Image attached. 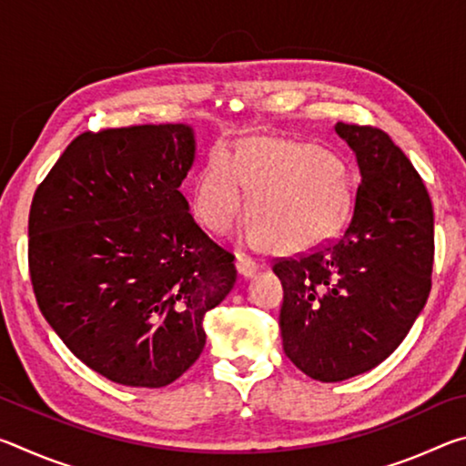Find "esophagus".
<instances>
[{
	"label": "esophagus",
	"mask_w": 466,
	"mask_h": 466,
	"mask_svg": "<svg viewBox=\"0 0 466 466\" xmlns=\"http://www.w3.org/2000/svg\"><path fill=\"white\" fill-rule=\"evenodd\" d=\"M236 269H238L240 278H252L258 271V263L247 255H238V258H236Z\"/></svg>",
	"instance_id": "obj_1"
}]
</instances>
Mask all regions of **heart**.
Instances as JSON below:
<instances>
[{
	"mask_svg": "<svg viewBox=\"0 0 466 466\" xmlns=\"http://www.w3.org/2000/svg\"><path fill=\"white\" fill-rule=\"evenodd\" d=\"M248 188L255 234L281 250L325 238L347 209L345 187L317 149L258 139L236 160L222 149L211 154L193 188L195 216L214 232L230 230L247 209Z\"/></svg>",
	"mask_w": 466,
	"mask_h": 466,
	"instance_id": "1",
	"label": "heart"
}]
</instances>
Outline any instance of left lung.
Here are the masks:
<instances>
[{
	"label": "left lung",
	"mask_w": 466,
	"mask_h": 466,
	"mask_svg": "<svg viewBox=\"0 0 466 466\" xmlns=\"http://www.w3.org/2000/svg\"><path fill=\"white\" fill-rule=\"evenodd\" d=\"M361 180L341 236L275 258L283 351L306 376L341 382L397 350L431 289L433 209L420 172L389 133L337 123Z\"/></svg>",
	"instance_id": "left-lung-1"
}]
</instances>
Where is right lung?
<instances>
[{"label": "right lung", "instance_id": "obj_1", "mask_svg": "<svg viewBox=\"0 0 466 466\" xmlns=\"http://www.w3.org/2000/svg\"><path fill=\"white\" fill-rule=\"evenodd\" d=\"M195 157L187 125L84 131L36 187L28 271L74 356L110 382L160 389L205 347L203 319L236 283L234 255L178 191Z\"/></svg>", "mask_w": 466, "mask_h": 466}]
</instances>
